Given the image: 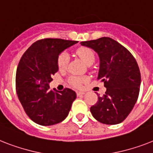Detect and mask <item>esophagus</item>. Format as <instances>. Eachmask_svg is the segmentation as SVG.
<instances>
[{
  "instance_id": "obj_1",
  "label": "esophagus",
  "mask_w": 153,
  "mask_h": 153,
  "mask_svg": "<svg viewBox=\"0 0 153 153\" xmlns=\"http://www.w3.org/2000/svg\"><path fill=\"white\" fill-rule=\"evenodd\" d=\"M85 92H82V91H78L77 92V95H78V96H81V95H84V94H85Z\"/></svg>"
}]
</instances>
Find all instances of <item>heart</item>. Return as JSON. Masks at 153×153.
<instances>
[{"label": "heart", "mask_w": 153, "mask_h": 153, "mask_svg": "<svg viewBox=\"0 0 153 153\" xmlns=\"http://www.w3.org/2000/svg\"><path fill=\"white\" fill-rule=\"evenodd\" d=\"M75 53L85 64H88L90 62H94L95 59V54L93 49L88 47H81L75 51ZM69 60V56L67 53H62L59 54L57 59V65L59 70H64L67 68ZM87 78L84 76H72L69 79V82L75 87H80L83 82H85Z\"/></svg>", "instance_id": "obj_1"}]
</instances>
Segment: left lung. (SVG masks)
Wrapping results in <instances>:
<instances>
[{"label": "left lung", "mask_w": 153, "mask_h": 153, "mask_svg": "<svg viewBox=\"0 0 153 153\" xmlns=\"http://www.w3.org/2000/svg\"><path fill=\"white\" fill-rule=\"evenodd\" d=\"M93 48L100 58L98 79L106 87L103 96L90 108L97 121L108 125L120 123L132 111L138 98L141 73L130 51L108 37L81 42Z\"/></svg>", "instance_id": "obj_1"}]
</instances>
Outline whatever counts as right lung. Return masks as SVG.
<instances>
[{"mask_svg":"<svg viewBox=\"0 0 153 153\" xmlns=\"http://www.w3.org/2000/svg\"><path fill=\"white\" fill-rule=\"evenodd\" d=\"M77 42L45 38L34 42L21 57L16 71V93L26 114L37 124L54 125L68 115L76 93L68 88L51 90L48 84L59 70V54Z\"/></svg>","mask_w":153,"mask_h":153,"instance_id":"right-lung-1","label":"right lung"}]
</instances>
